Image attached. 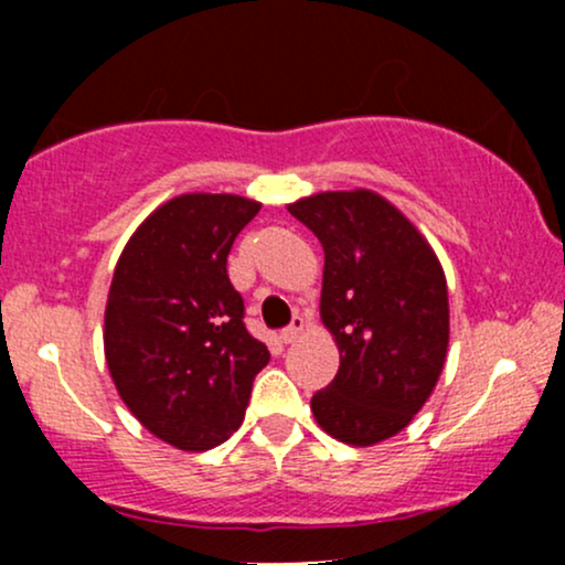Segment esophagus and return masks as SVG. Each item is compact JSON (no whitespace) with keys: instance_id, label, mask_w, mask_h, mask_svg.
<instances>
[{"instance_id":"1","label":"esophagus","mask_w":565,"mask_h":565,"mask_svg":"<svg viewBox=\"0 0 565 565\" xmlns=\"http://www.w3.org/2000/svg\"><path fill=\"white\" fill-rule=\"evenodd\" d=\"M305 327H308V321L302 319V316H295V319H291V323L287 329H281V342H295L297 337H300L302 332H305Z\"/></svg>"}]
</instances>
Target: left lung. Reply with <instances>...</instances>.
I'll return each mask as SVG.
<instances>
[{"instance_id": "obj_1", "label": "left lung", "mask_w": 565, "mask_h": 565, "mask_svg": "<svg viewBox=\"0 0 565 565\" xmlns=\"http://www.w3.org/2000/svg\"><path fill=\"white\" fill-rule=\"evenodd\" d=\"M323 246L321 321L340 369L310 398L329 436L372 446L412 423L449 348V291L436 252L372 191H327L289 204Z\"/></svg>"}]
</instances>
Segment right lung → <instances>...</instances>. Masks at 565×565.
<instances>
[{"label":"right lung","mask_w":565,"mask_h":565,"mask_svg":"<svg viewBox=\"0 0 565 565\" xmlns=\"http://www.w3.org/2000/svg\"><path fill=\"white\" fill-rule=\"evenodd\" d=\"M260 204L185 193L132 233L106 305V364L129 412L183 451H206L244 423L270 353L244 327L228 252Z\"/></svg>","instance_id":"obj_1"}]
</instances>
